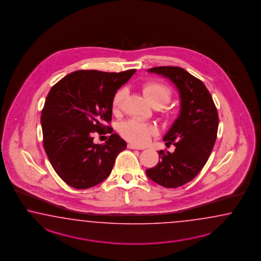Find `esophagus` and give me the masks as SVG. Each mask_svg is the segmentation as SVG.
Segmentation results:
<instances>
[{
    "label": "esophagus",
    "mask_w": 261,
    "mask_h": 261,
    "mask_svg": "<svg viewBox=\"0 0 261 261\" xmlns=\"http://www.w3.org/2000/svg\"><path fill=\"white\" fill-rule=\"evenodd\" d=\"M128 148L129 149H135V150H142L143 148H141V147L140 146H137V145H135V144H133V143H129L127 145Z\"/></svg>",
    "instance_id": "esophagus-1"
}]
</instances>
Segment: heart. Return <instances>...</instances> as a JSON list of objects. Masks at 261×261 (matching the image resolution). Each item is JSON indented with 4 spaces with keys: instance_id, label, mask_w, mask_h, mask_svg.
<instances>
[{
    "instance_id": "obj_1",
    "label": "heart",
    "mask_w": 261,
    "mask_h": 261,
    "mask_svg": "<svg viewBox=\"0 0 261 261\" xmlns=\"http://www.w3.org/2000/svg\"><path fill=\"white\" fill-rule=\"evenodd\" d=\"M143 94L147 101L154 108H163L171 100L172 90L166 84L151 81L147 82L142 87ZM126 95V89H119L112 101L114 112H119L122 108V102ZM121 135L126 140L138 145H144L158 132V129L152 124L139 121L130 120L123 122L120 127Z\"/></svg>"
}]
</instances>
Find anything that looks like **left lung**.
<instances>
[{"instance_id":"8db88e82","label":"left lung","mask_w":261,"mask_h":261,"mask_svg":"<svg viewBox=\"0 0 261 261\" xmlns=\"http://www.w3.org/2000/svg\"><path fill=\"white\" fill-rule=\"evenodd\" d=\"M149 72L169 78L180 96V113L163 138L173 144V153L159 151L156 166L146 170L148 177L168 189L187 184L197 175L216 141L219 117L204 84L179 67H155Z\"/></svg>"}]
</instances>
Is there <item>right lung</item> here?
Segmentation results:
<instances>
[{"instance_id": "obj_1", "label": "right lung", "mask_w": 261, "mask_h": 261, "mask_svg": "<svg viewBox=\"0 0 261 261\" xmlns=\"http://www.w3.org/2000/svg\"><path fill=\"white\" fill-rule=\"evenodd\" d=\"M135 72L76 70L48 93L40 118L43 146L66 184L85 190L101 183L110 174L117 155L126 149V142L105 123L112 119L117 90ZM94 132L112 135L105 144L95 145Z\"/></svg>"}]
</instances>
